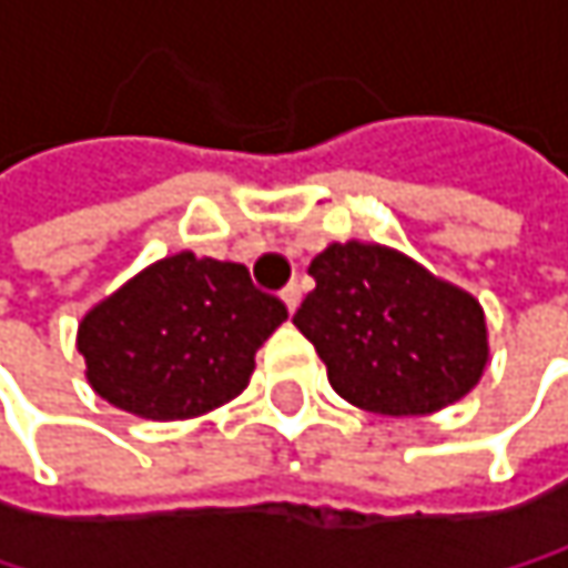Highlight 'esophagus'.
<instances>
[{
    "mask_svg": "<svg viewBox=\"0 0 568 568\" xmlns=\"http://www.w3.org/2000/svg\"><path fill=\"white\" fill-rule=\"evenodd\" d=\"M283 302H285V308H288V312H295V308H298V302H302V288H298V285H295V283L285 285V288H283Z\"/></svg>",
    "mask_w": 568,
    "mask_h": 568,
    "instance_id": "obj_1",
    "label": "esophagus"
}]
</instances>
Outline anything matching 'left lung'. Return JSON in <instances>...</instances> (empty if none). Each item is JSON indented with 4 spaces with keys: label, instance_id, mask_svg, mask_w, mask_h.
Masks as SVG:
<instances>
[{
    "label": "left lung",
    "instance_id": "8db88e82",
    "mask_svg": "<svg viewBox=\"0 0 568 568\" xmlns=\"http://www.w3.org/2000/svg\"><path fill=\"white\" fill-rule=\"evenodd\" d=\"M292 315L328 382L375 414H434L467 395L487 368L480 302L378 243H332Z\"/></svg>",
    "mask_w": 568,
    "mask_h": 568
}]
</instances>
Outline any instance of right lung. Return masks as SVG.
<instances>
[{
  "label": "right lung",
  "mask_w": 568,
  "mask_h": 568,
  "mask_svg": "<svg viewBox=\"0 0 568 568\" xmlns=\"http://www.w3.org/2000/svg\"><path fill=\"white\" fill-rule=\"evenodd\" d=\"M285 318L246 266L176 253L98 302L78 325V352L108 404L183 420L240 395Z\"/></svg>",
  "instance_id": "add662e5"
}]
</instances>
